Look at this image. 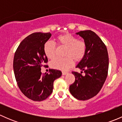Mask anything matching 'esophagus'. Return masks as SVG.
Segmentation results:
<instances>
[{
  "mask_svg": "<svg viewBox=\"0 0 122 122\" xmlns=\"http://www.w3.org/2000/svg\"><path fill=\"white\" fill-rule=\"evenodd\" d=\"M67 74H68V72H65V71H62V74L64 75V76Z\"/></svg>",
  "mask_w": 122,
  "mask_h": 122,
  "instance_id": "esophagus-1",
  "label": "esophagus"
}]
</instances>
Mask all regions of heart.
<instances>
[{
  "label": "heart",
  "instance_id": "heart-1",
  "mask_svg": "<svg viewBox=\"0 0 122 122\" xmlns=\"http://www.w3.org/2000/svg\"><path fill=\"white\" fill-rule=\"evenodd\" d=\"M56 43L60 46L67 48L65 52L64 58L54 59L51 62L52 68L66 71L72 67L76 62H79L83 59L87 51V45L84 41L78 39L76 36L70 34H64L56 38ZM56 45L52 41H46L44 45V52L46 57L53 59L55 56Z\"/></svg>",
  "mask_w": 122,
  "mask_h": 122
}]
</instances>
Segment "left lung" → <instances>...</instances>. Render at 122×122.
<instances>
[{
    "label": "left lung",
    "mask_w": 122,
    "mask_h": 122,
    "mask_svg": "<svg viewBox=\"0 0 122 122\" xmlns=\"http://www.w3.org/2000/svg\"><path fill=\"white\" fill-rule=\"evenodd\" d=\"M76 34L81 36L87 45L86 55L76 67L85 75L72 71L75 81L70 85V92L77 99L87 100L102 89L107 76L109 56L106 46L95 32L87 30Z\"/></svg>",
    "instance_id": "obj_1"
}]
</instances>
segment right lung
<instances>
[{
    "mask_svg": "<svg viewBox=\"0 0 122 122\" xmlns=\"http://www.w3.org/2000/svg\"><path fill=\"white\" fill-rule=\"evenodd\" d=\"M51 36L48 33L35 32L26 37L18 46L13 59L16 80L22 93L28 99L41 102L52 93L55 80L62 75L61 71L51 69L50 74H42L48 58L44 45Z\"/></svg>",
    "mask_w": 122,
    "mask_h": 122,
    "instance_id": "1",
    "label": "right lung"
}]
</instances>
